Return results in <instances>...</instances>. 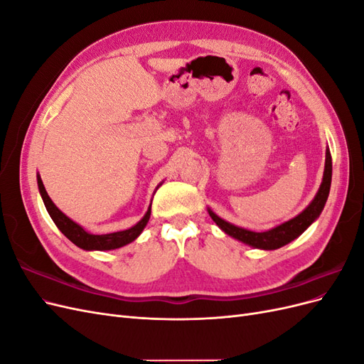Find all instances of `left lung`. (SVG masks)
Here are the masks:
<instances>
[{
  "instance_id": "8db88e82",
  "label": "left lung",
  "mask_w": 364,
  "mask_h": 364,
  "mask_svg": "<svg viewBox=\"0 0 364 364\" xmlns=\"http://www.w3.org/2000/svg\"><path fill=\"white\" fill-rule=\"evenodd\" d=\"M331 178H333V161H331V153H329V149H326L323 179L321 183V188H318L313 202L308 205L299 215H296L294 218L289 220V222H285L277 228L266 230V232H253V230L238 228L232 223L226 222V220L220 218L209 208H208V213L215 222V225L229 237H232V238L241 241V243L249 245L255 249L274 250V249H279L285 245H289L290 241L299 237L304 230L310 226L314 220H317L318 215H321V213L323 211V206L326 203V199H328L329 188H331Z\"/></svg>"
}]
</instances>
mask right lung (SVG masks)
<instances>
[{
  "label": "right lung",
  "instance_id": "1",
  "mask_svg": "<svg viewBox=\"0 0 364 364\" xmlns=\"http://www.w3.org/2000/svg\"><path fill=\"white\" fill-rule=\"evenodd\" d=\"M38 186H39V193L42 196V200L43 205H46L47 211L51 217V220L59 228L60 232L67 237L70 241L85 250H112V249H118V247H123L132 241L136 240L139 237V234L144 230L149 218H150V213H151V205L149 206L146 215L142 217L139 222L132 226L126 230H119V232H112V234H103V235H94L86 232V230L80 226L77 225L75 222L70 217L65 215L60 209L53 203V200L50 199V196L46 191V186L42 183L41 176L38 174Z\"/></svg>",
  "mask_w": 364,
  "mask_h": 364
}]
</instances>
